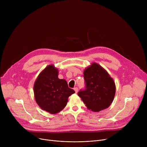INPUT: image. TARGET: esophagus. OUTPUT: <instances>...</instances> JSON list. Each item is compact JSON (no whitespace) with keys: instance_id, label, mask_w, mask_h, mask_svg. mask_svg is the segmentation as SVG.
<instances>
[{"instance_id":"1","label":"esophagus","mask_w":147,"mask_h":147,"mask_svg":"<svg viewBox=\"0 0 147 147\" xmlns=\"http://www.w3.org/2000/svg\"><path fill=\"white\" fill-rule=\"evenodd\" d=\"M74 90L76 93H78V88H74Z\"/></svg>"}]
</instances>
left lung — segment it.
I'll list each match as a JSON object with an SVG mask.
<instances>
[{
  "label": "left lung",
  "instance_id": "obj_1",
  "mask_svg": "<svg viewBox=\"0 0 147 147\" xmlns=\"http://www.w3.org/2000/svg\"><path fill=\"white\" fill-rule=\"evenodd\" d=\"M84 78L86 89L80 90L78 95L88 109L99 112L107 109L113 101L115 94V84L105 69L93 63L84 69Z\"/></svg>",
  "mask_w": 147,
  "mask_h": 147
}]
</instances>
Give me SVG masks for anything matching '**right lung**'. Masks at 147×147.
Listing matches in <instances>:
<instances>
[{
	"label": "right lung",
	"mask_w": 147,
	"mask_h": 147,
	"mask_svg": "<svg viewBox=\"0 0 147 147\" xmlns=\"http://www.w3.org/2000/svg\"><path fill=\"white\" fill-rule=\"evenodd\" d=\"M35 100L43 110L57 114L63 110L68 97L75 93L69 88L64 79L58 78V69L53 65H49L38 74L34 83Z\"/></svg>",
	"instance_id": "1"
}]
</instances>
